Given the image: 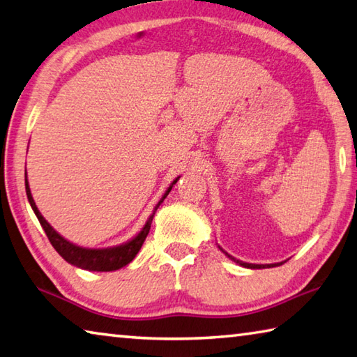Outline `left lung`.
Wrapping results in <instances>:
<instances>
[{
    "mask_svg": "<svg viewBox=\"0 0 357 357\" xmlns=\"http://www.w3.org/2000/svg\"><path fill=\"white\" fill-rule=\"evenodd\" d=\"M220 248V246H218ZM222 250V248H220ZM223 251V250H222ZM225 252V251H223ZM226 256H228L231 261H234L236 264H238V265H242V267H245V268H270V267H275V265H281V264H267V265H261V264H248V262H242V261H238V259H234L232 256H229L228 252H225Z\"/></svg>",
    "mask_w": 357,
    "mask_h": 357,
    "instance_id": "8db88e82",
    "label": "left lung"
}]
</instances>
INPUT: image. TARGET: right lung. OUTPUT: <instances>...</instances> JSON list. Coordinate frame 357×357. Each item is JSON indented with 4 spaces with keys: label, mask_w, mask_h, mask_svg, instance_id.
<instances>
[{
    "label": "right lung",
    "mask_w": 357,
    "mask_h": 357,
    "mask_svg": "<svg viewBox=\"0 0 357 357\" xmlns=\"http://www.w3.org/2000/svg\"><path fill=\"white\" fill-rule=\"evenodd\" d=\"M178 179H179V176L173 181L170 187H168L164 195H162V198L159 199V203L154 206L153 213L148 217L145 226L140 229L139 234L132 237L129 242L121 243L119 246H112V248H82V246H77L75 243L68 242L67 238H63L59 234V232H56L53 229V226H51L47 220L42 217V213L38 212L36 201L31 195L28 176H26V179H24V185H26V195H28L29 204L32 207V211H34V213L37 215L38 222H40L45 234H47V237H48V241L51 242V245L54 246V250L59 252V255L66 259L68 264L75 265V267H79L82 270H89V271H114V270H119L121 267H125V265H128L135 257V255L140 251L142 245H144L145 238L148 236V232H150L154 213H156L158 207L160 206L162 201H164L168 193H170L172 187L178 183Z\"/></svg>",
    "instance_id": "right-lung-1"
}]
</instances>
